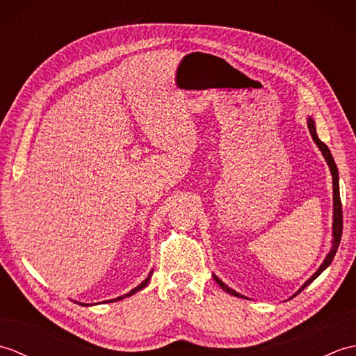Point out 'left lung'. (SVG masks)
<instances>
[{
  "label": "left lung",
  "instance_id": "8db88e82",
  "mask_svg": "<svg viewBox=\"0 0 356 356\" xmlns=\"http://www.w3.org/2000/svg\"><path fill=\"white\" fill-rule=\"evenodd\" d=\"M307 128H309V131H311V136H312L314 142L316 143V147L320 148L323 157L326 159V162H327V165H329V170H330V174H332V186H334V222H332V246H330V251H329L327 255H326V259L323 260V263L320 264V268L316 269L315 274H314L311 278H309L307 282H305V284L301 286L300 289H298L297 292H295L291 298H293L295 295H298L301 291L305 289L306 286L311 284V283L314 282V280L321 274V272H323L324 269L329 268V264L332 263V260H334V257H335V254H337V249H338V246H339V240H341V234H343V208H341V199H339V177H338L337 163H335V161H334V157H332V153H330V149L327 148L326 143L321 142L320 138H318V134H316L315 120H314L311 116H307ZM213 278L216 280L217 284L220 286L225 292H228V293L234 295V297L246 298L245 295L238 293L237 291L231 289V287H229L228 284H225V283L222 282V280L218 278L216 274H213Z\"/></svg>",
  "mask_w": 356,
  "mask_h": 356
}]
</instances>
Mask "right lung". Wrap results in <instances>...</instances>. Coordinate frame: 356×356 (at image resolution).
I'll use <instances>...</instances> for the list:
<instances>
[{"label":"right lung","instance_id":"obj_1","mask_svg":"<svg viewBox=\"0 0 356 356\" xmlns=\"http://www.w3.org/2000/svg\"><path fill=\"white\" fill-rule=\"evenodd\" d=\"M151 275H153V269L149 270V274H148V277L143 280V282L139 284V286H136L134 289H131L130 292H127V293H124V295H120V297H118V298H113V300H107V301H102V303H111V301H119V300H124V298H127V297H130V295H133V293H136V292H139L140 289H143V287H145L148 283H149V280H151ZM74 303H78V301H74ZM78 305H81V306H92V305H86V303H78Z\"/></svg>","mask_w":356,"mask_h":356}]
</instances>
